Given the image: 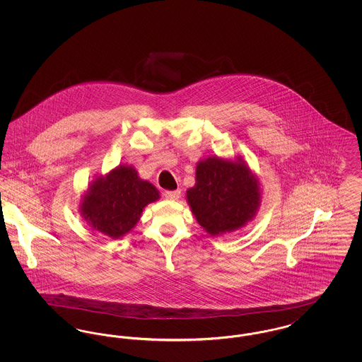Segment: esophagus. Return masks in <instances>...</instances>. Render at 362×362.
<instances>
[{
  "label": "esophagus",
  "instance_id": "34e87169",
  "mask_svg": "<svg viewBox=\"0 0 362 362\" xmlns=\"http://www.w3.org/2000/svg\"><path fill=\"white\" fill-rule=\"evenodd\" d=\"M164 197L167 198V199H177L179 197H180V189H173V191H164Z\"/></svg>",
  "mask_w": 362,
  "mask_h": 362
}]
</instances>
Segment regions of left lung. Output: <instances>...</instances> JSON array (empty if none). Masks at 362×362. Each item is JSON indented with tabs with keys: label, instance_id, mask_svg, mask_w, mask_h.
<instances>
[{
	"label": "left lung",
	"instance_id": "8db88e82",
	"mask_svg": "<svg viewBox=\"0 0 362 362\" xmlns=\"http://www.w3.org/2000/svg\"><path fill=\"white\" fill-rule=\"evenodd\" d=\"M195 182L187 189V201L197 221L210 235L240 228L258 209V182L244 163L209 157L198 163Z\"/></svg>",
	"mask_w": 362,
	"mask_h": 362
}]
</instances>
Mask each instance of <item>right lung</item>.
Wrapping results in <instances>:
<instances>
[{
	"instance_id": "1",
	"label": "right lung",
	"mask_w": 362,
	"mask_h": 362,
	"mask_svg": "<svg viewBox=\"0 0 362 362\" xmlns=\"http://www.w3.org/2000/svg\"><path fill=\"white\" fill-rule=\"evenodd\" d=\"M158 197L155 186L141 180L133 167H119L93 182L81 213L93 229L118 239L137 224L142 209Z\"/></svg>"
}]
</instances>
